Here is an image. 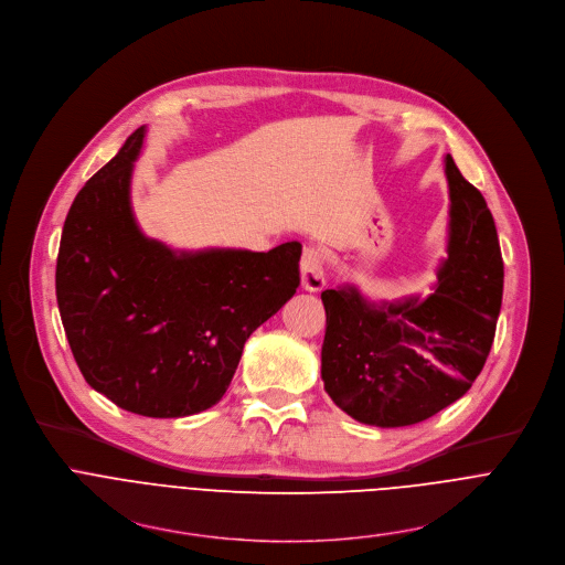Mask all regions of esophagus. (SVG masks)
<instances>
[{"instance_id":"obj_1","label":"esophagus","mask_w":565,"mask_h":565,"mask_svg":"<svg viewBox=\"0 0 565 565\" xmlns=\"http://www.w3.org/2000/svg\"><path fill=\"white\" fill-rule=\"evenodd\" d=\"M300 280H302V289L307 291H321L328 285L323 256L319 248L315 246L305 248V254L300 258Z\"/></svg>"}]
</instances>
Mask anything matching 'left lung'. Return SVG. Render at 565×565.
Returning a JSON list of instances; mask_svg holds the SVG:
<instances>
[{"instance_id":"obj_1","label":"left lung","mask_w":565,"mask_h":565,"mask_svg":"<svg viewBox=\"0 0 565 565\" xmlns=\"http://www.w3.org/2000/svg\"><path fill=\"white\" fill-rule=\"evenodd\" d=\"M449 183L447 258L433 294L370 300L356 285L321 294L326 393L352 419L380 428L424 422L476 382L503 302V256L491 211L445 157Z\"/></svg>"}]
</instances>
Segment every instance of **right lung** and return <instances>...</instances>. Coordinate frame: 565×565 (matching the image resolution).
I'll use <instances>...</instances> for the list:
<instances>
[{
  "instance_id": "add662e5",
  "label": "right lung",
  "mask_w": 565,
  "mask_h": 565,
  "mask_svg": "<svg viewBox=\"0 0 565 565\" xmlns=\"http://www.w3.org/2000/svg\"><path fill=\"white\" fill-rule=\"evenodd\" d=\"M146 135L143 125L76 195L55 296L85 382L118 408L166 419L224 397L246 339L296 294L302 246L188 250L148 237L132 209Z\"/></svg>"
}]
</instances>
